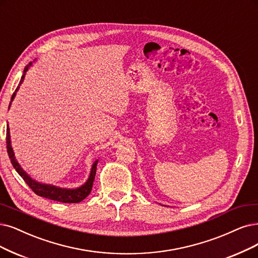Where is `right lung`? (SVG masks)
I'll return each mask as SVG.
<instances>
[{"label": "right lung", "instance_id": "1", "mask_svg": "<svg viewBox=\"0 0 258 258\" xmlns=\"http://www.w3.org/2000/svg\"><path fill=\"white\" fill-rule=\"evenodd\" d=\"M34 61L30 62L25 67L23 75H22V78H21V81H20V83H19V86L17 87V89L15 90L14 94L12 95L11 103H9V107H11L12 102L14 101V99L16 97L17 91L19 90V88H20L21 84L24 81L26 72L28 71V69L31 68ZM6 144H7V153H8L9 158H11L12 165L14 166V168L16 169V171L19 173V175H20L24 179V182L28 186H30V188L33 190V191L37 196L53 200V201L62 202V203H80L81 201H83V200L91 192L93 180H94V176H95V172H97V165L99 163V159L94 160V163L91 166L89 176H88L87 180H86V182L82 186H80L78 188H61V187L55 186V185H52V184H44V183H41V182H38V180L34 179L33 177L30 176V174H27L25 172V171L23 170V168L20 166V164H19L18 160L16 159L14 150H13V147H12L11 133H9L8 125H7Z\"/></svg>", "mask_w": 258, "mask_h": 258}]
</instances>
